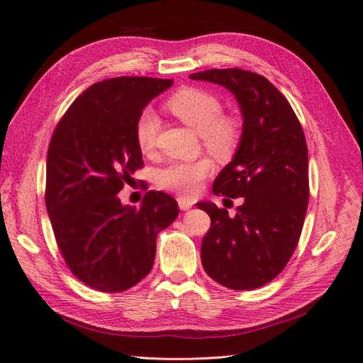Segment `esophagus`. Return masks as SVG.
Wrapping results in <instances>:
<instances>
[{
	"instance_id": "34e87169",
	"label": "esophagus",
	"mask_w": 363,
	"mask_h": 363,
	"mask_svg": "<svg viewBox=\"0 0 363 363\" xmlns=\"http://www.w3.org/2000/svg\"><path fill=\"white\" fill-rule=\"evenodd\" d=\"M177 203H179V207L182 208V211H188V208H191L194 206L192 200L189 199H183V196H179L177 199Z\"/></svg>"
}]
</instances>
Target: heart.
<instances>
[{
    "label": "heart",
    "instance_id": "heart-1",
    "mask_svg": "<svg viewBox=\"0 0 363 363\" xmlns=\"http://www.w3.org/2000/svg\"><path fill=\"white\" fill-rule=\"evenodd\" d=\"M168 111L186 125L201 133L204 148L219 160L232 157L240 144V125L235 118L223 116V104L212 94L199 87H184L174 94ZM159 119L151 108L142 111L135 124L138 148L148 155L156 145ZM212 162L203 157L194 162H172L159 172V184L163 189L192 196L200 191L201 183L212 174Z\"/></svg>",
    "mask_w": 363,
    "mask_h": 363
}]
</instances>
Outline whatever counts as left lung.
<instances>
[{
    "mask_svg": "<svg viewBox=\"0 0 363 363\" xmlns=\"http://www.w3.org/2000/svg\"><path fill=\"white\" fill-rule=\"evenodd\" d=\"M189 77L224 86L244 118L236 155L212 188L215 195L242 196V204L235 216L213 203L196 204L212 221L201 242L203 267L225 288L256 289L286 267L301 235L309 203L304 131L289 101L263 75L228 68Z\"/></svg>",
    "mask_w": 363,
    "mask_h": 363,
    "instance_id": "1",
    "label": "left lung"
}]
</instances>
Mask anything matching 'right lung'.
<instances>
[{
  "label": "right lung",
  "instance_id": "obj_1",
  "mask_svg": "<svg viewBox=\"0 0 363 363\" xmlns=\"http://www.w3.org/2000/svg\"><path fill=\"white\" fill-rule=\"evenodd\" d=\"M172 80L115 77L77 96L54 128L45 204L60 255L74 276L100 292H123L148 276L156 238L179 216L171 195L148 191L139 208L118 192L144 167L135 124Z\"/></svg>",
  "mask_w": 363,
  "mask_h": 363
}]
</instances>
